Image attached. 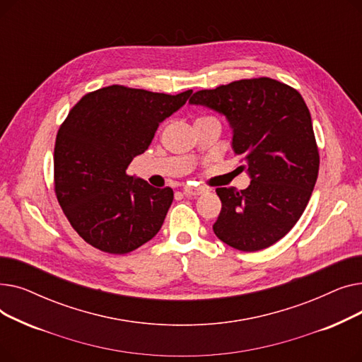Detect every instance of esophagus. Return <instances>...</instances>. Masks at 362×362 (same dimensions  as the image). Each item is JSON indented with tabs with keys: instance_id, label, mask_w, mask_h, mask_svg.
<instances>
[{
	"instance_id": "1",
	"label": "esophagus",
	"mask_w": 362,
	"mask_h": 362,
	"mask_svg": "<svg viewBox=\"0 0 362 362\" xmlns=\"http://www.w3.org/2000/svg\"><path fill=\"white\" fill-rule=\"evenodd\" d=\"M205 192L204 187H192V186H185L183 187V194L186 197H198Z\"/></svg>"
}]
</instances>
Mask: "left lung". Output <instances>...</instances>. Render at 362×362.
I'll list each match as a JSON object with an SVG mask.
<instances>
[{
  "instance_id": "obj_1",
  "label": "left lung",
  "mask_w": 362,
  "mask_h": 362,
  "mask_svg": "<svg viewBox=\"0 0 362 362\" xmlns=\"http://www.w3.org/2000/svg\"><path fill=\"white\" fill-rule=\"evenodd\" d=\"M191 105L229 122L232 148L243 158L246 189L217 187L221 211L216 236L239 251L269 248L296 224L311 198L320 157L310 110L300 93L270 78L198 90Z\"/></svg>"
}]
</instances>
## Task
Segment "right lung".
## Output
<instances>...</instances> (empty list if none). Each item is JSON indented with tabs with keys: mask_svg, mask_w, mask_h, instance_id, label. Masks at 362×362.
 <instances>
[{
	"mask_svg": "<svg viewBox=\"0 0 362 362\" xmlns=\"http://www.w3.org/2000/svg\"><path fill=\"white\" fill-rule=\"evenodd\" d=\"M191 93L112 85L86 93L69 112L54 148L55 195L73 229L93 248L127 254L161 229L173 189L151 186L126 170Z\"/></svg>",
	"mask_w": 362,
	"mask_h": 362,
	"instance_id": "right-lung-1",
	"label": "right lung"
}]
</instances>
